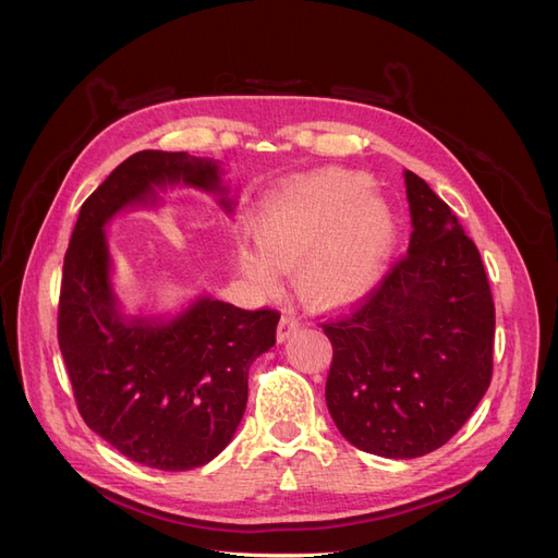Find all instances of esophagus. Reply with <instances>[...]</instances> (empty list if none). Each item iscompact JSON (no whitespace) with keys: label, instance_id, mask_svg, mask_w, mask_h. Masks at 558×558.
<instances>
[{"label":"esophagus","instance_id":"34e87169","mask_svg":"<svg viewBox=\"0 0 558 558\" xmlns=\"http://www.w3.org/2000/svg\"><path fill=\"white\" fill-rule=\"evenodd\" d=\"M298 330H300V320H298L295 316H291V314H286V316H281V320H279L277 340H279V342L291 340V337H293Z\"/></svg>","mask_w":558,"mask_h":558}]
</instances>
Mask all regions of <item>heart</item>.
Wrapping results in <instances>:
<instances>
[{
    "instance_id": "heart-1",
    "label": "heart",
    "mask_w": 558,
    "mask_h": 558,
    "mask_svg": "<svg viewBox=\"0 0 558 558\" xmlns=\"http://www.w3.org/2000/svg\"><path fill=\"white\" fill-rule=\"evenodd\" d=\"M373 179L320 170L269 193L253 218L260 251L242 248L240 265L265 289L277 269L298 267V291L316 307H340L379 281L398 240V218Z\"/></svg>"
}]
</instances>
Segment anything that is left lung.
<instances>
[{"instance_id": "1", "label": "left lung", "mask_w": 558, "mask_h": 558, "mask_svg": "<svg viewBox=\"0 0 558 558\" xmlns=\"http://www.w3.org/2000/svg\"><path fill=\"white\" fill-rule=\"evenodd\" d=\"M408 256L347 316L332 344L326 404L347 440L384 459L440 449L492 384L496 310L480 251L430 185L404 170Z\"/></svg>"}]
</instances>
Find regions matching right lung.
Listing matches in <instances>:
<instances>
[{
  "mask_svg": "<svg viewBox=\"0 0 558 558\" xmlns=\"http://www.w3.org/2000/svg\"><path fill=\"white\" fill-rule=\"evenodd\" d=\"M189 185L228 216L238 199L223 167L185 150H140L83 202L64 253L58 342L88 428L130 461L193 470L221 453L246 410L248 367L277 342L279 314L197 295L181 312L132 314L113 289L107 226L128 209L160 207Z\"/></svg>",
  "mask_w": 558,
  "mask_h": 558,
  "instance_id": "obj_1",
  "label": "right lung"
}]
</instances>
